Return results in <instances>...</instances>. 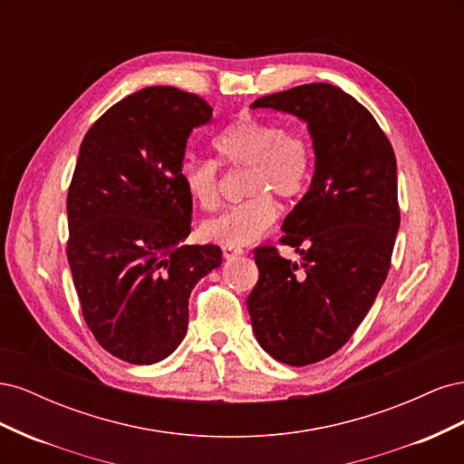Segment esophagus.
<instances>
[{"label": "esophagus", "instance_id": "esophagus-1", "mask_svg": "<svg viewBox=\"0 0 464 464\" xmlns=\"http://www.w3.org/2000/svg\"><path fill=\"white\" fill-rule=\"evenodd\" d=\"M222 256H224V259H236V257L244 256V249L236 247V246H222Z\"/></svg>", "mask_w": 464, "mask_h": 464}]
</instances>
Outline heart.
Here are the masks:
<instances>
[{
    "label": "heart",
    "instance_id": "b5f03b06",
    "mask_svg": "<svg viewBox=\"0 0 464 464\" xmlns=\"http://www.w3.org/2000/svg\"><path fill=\"white\" fill-rule=\"evenodd\" d=\"M220 164L244 170L249 198L203 222L207 240L222 246H249L271 230L278 218L275 198L294 201L312 181L315 150L304 130H285L276 120L244 111L213 141ZM213 159H186L179 178L189 199L203 210L220 207V168Z\"/></svg>",
    "mask_w": 464,
    "mask_h": 464
}]
</instances>
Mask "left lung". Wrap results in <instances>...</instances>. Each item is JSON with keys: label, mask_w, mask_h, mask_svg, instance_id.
<instances>
[{"label": "left lung", "mask_w": 464, "mask_h": 464, "mask_svg": "<svg viewBox=\"0 0 464 464\" xmlns=\"http://www.w3.org/2000/svg\"><path fill=\"white\" fill-rule=\"evenodd\" d=\"M307 121L314 139L312 186L285 218L280 244L256 249L259 280L247 298L256 339L288 366H307L343 348L385 283L401 224L397 159L368 108L329 82L263 96Z\"/></svg>", "instance_id": "8db88e82"}]
</instances>
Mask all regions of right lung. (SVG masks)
Here are the masks:
<instances>
[{"instance_id": "add662e5", "label": "right lung", "mask_w": 464, "mask_h": 464, "mask_svg": "<svg viewBox=\"0 0 464 464\" xmlns=\"http://www.w3.org/2000/svg\"><path fill=\"white\" fill-rule=\"evenodd\" d=\"M213 118L201 96L147 87L98 118L67 193V261L96 343L154 363L184 341L189 294L222 263L218 246H181L193 201L179 178L188 137Z\"/></svg>"}]
</instances>
